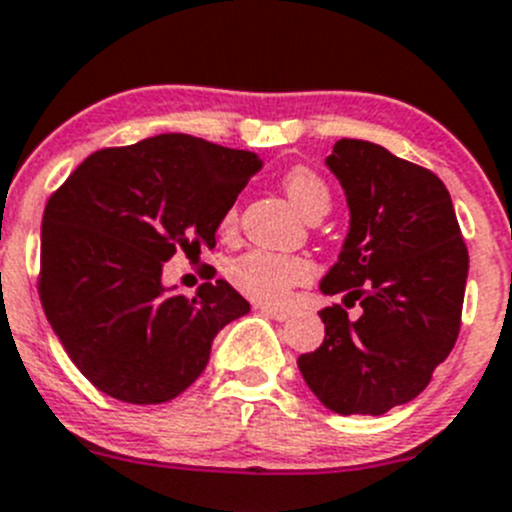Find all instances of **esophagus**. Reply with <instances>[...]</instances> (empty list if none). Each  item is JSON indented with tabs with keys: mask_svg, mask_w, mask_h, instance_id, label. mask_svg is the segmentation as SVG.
<instances>
[{
	"mask_svg": "<svg viewBox=\"0 0 512 512\" xmlns=\"http://www.w3.org/2000/svg\"><path fill=\"white\" fill-rule=\"evenodd\" d=\"M260 310L265 315H270V318H275V321H288V318H290V310H285V308H272V305H260Z\"/></svg>",
	"mask_w": 512,
	"mask_h": 512,
	"instance_id": "1",
	"label": "esophagus"
}]
</instances>
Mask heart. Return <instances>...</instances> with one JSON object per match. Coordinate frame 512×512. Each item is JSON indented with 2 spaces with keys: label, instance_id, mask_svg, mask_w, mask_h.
<instances>
[{
  "label": "heart",
  "instance_id": "b5f03b06",
  "mask_svg": "<svg viewBox=\"0 0 512 512\" xmlns=\"http://www.w3.org/2000/svg\"><path fill=\"white\" fill-rule=\"evenodd\" d=\"M283 189L303 217H323L331 209V189L308 166H293L285 171ZM234 227H237V212L229 209L222 217V232L229 234ZM227 275L234 288L245 293L247 298L257 300V303L278 305L288 298L290 290L313 278V265L308 257L300 255L250 250L232 260Z\"/></svg>",
  "mask_w": 512,
  "mask_h": 512
}]
</instances>
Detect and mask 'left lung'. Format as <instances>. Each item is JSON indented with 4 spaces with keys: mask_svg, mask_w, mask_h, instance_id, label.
<instances>
[{
    "mask_svg": "<svg viewBox=\"0 0 512 512\" xmlns=\"http://www.w3.org/2000/svg\"><path fill=\"white\" fill-rule=\"evenodd\" d=\"M351 209V229L326 295L346 293L364 313L321 310L326 338L298 369L323 407L381 417L427 389L462 321L467 245L450 191L424 166L384 146L341 138L326 159Z\"/></svg>",
    "mask_w": 512,
    "mask_h": 512,
    "instance_id": "left-lung-1",
    "label": "left lung"
}]
</instances>
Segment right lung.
Here are the masks:
<instances>
[{"mask_svg":"<svg viewBox=\"0 0 512 512\" xmlns=\"http://www.w3.org/2000/svg\"><path fill=\"white\" fill-rule=\"evenodd\" d=\"M260 166L252 151L161 133L100 148L47 199L42 308L95 389L164 404L207 369L214 336L250 303L227 280L186 298L161 285V270L179 250L217 245L222 217Z\"/></svg>","mask_w":512,"mask_h":512,"instance_id":"add662e5","label":"right lung"}]
</instances>
